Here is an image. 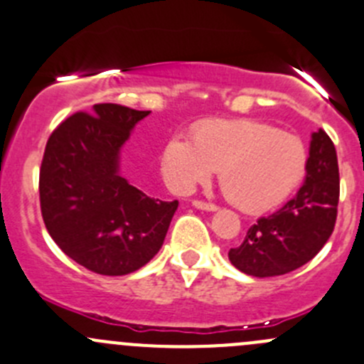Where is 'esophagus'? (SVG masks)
<instances>
[{"mask_svg": "<svg viewBox=\"0 0 364 364\" xmlns=\"http://www.w3.org/2000/svg\"><path fill=\"white\" fill-rule=\"evenodd\" d=\"M193 206L199 208V210H206V211H217V210H218L217 204L206 203V200H199V199L193 200Z\"/></svg>", "mask_w": 364, "mask_h": 364, "instance_id": "34e87169", "label": "esophagus"}]
</instances>
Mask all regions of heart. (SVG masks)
<instances>
[{
    "mask_svg": "<svg viewBox=\"0 0 364 364\" xmlns=\"http://www.w3.org/2000/svg\"><path fill=\"white\" fill-rule=\"evenodd\" d=\"M161 168L172 188L190 192L218 171L231 204L264 211L283 203L304 179L308 149L301 136L254 119H210L193 126L192 140L174 135Z\"/></svg>",
    "mask_w": 364,
    "mask_h": 364,
    "instance_id": "b5f03b06",
    "label": "heart"
}]
</instances>
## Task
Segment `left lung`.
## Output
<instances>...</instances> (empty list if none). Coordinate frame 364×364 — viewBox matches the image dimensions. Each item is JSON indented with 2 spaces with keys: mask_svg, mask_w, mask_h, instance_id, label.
I'll list each match as a JSON object with an SVG mask.
<instances>
[{
  "mask_svg": "<svg viewBox=\"0 0 364 364\" xmlns=\"http://www.w3.org/2000/svg\"><path fill=\"white\" fill-rule=\"evenodd\" d=\"M340 200V171L333 140L313 133L308 174L297 196L279 211L257 218L229 261L247 276L272 277L297 270L320 252L333 235Z\"/></svg>",
  "mask_w": 364,
  "mask_h": 364,
  "instance_id": "8db88e82",
  "label": "left lung"
}]
</instances>
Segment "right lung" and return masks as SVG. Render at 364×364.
Masks as SVG:
<instances>
[{
  "label": "right lung",
  "mask_w": 364,
  "mask_h": 364,
  "mask_svg": "<svg viewBox=\"0 0 364 364\" xmlns=\"http://www.w3.org/2000/svg\"><path fill=\"white\" fill-rule=\"evenodd\" d=\"M151 112L114 103L76 112L49 135L38 174L41 211L56 245L101 276H126L164 245L178 200L151 199L119 174V151Z\"/></svg>",
  "instance_id": "right-lung-1"
}]
</instances>
